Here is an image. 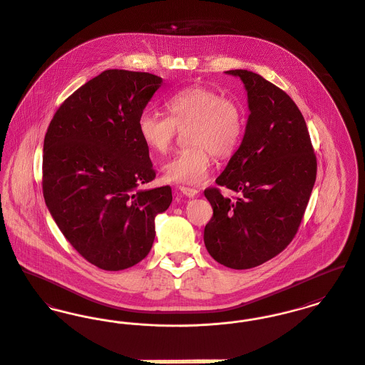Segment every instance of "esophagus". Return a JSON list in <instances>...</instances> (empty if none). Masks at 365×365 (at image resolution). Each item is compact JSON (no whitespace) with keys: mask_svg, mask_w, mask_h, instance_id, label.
<instances>
[{"mask_svg":"<svg viewBox=\"0 0 365 365\" xmlns=\"http://www.w3.org/2000/svg\"><path fill=\"white\" fill-rule=\"evenodd\" d=\"M178 190H180V192L182 195H185V196H188V197H195L196 195L199 194V191L197 190H195V188H191V187H178Z\"/></svg>","mask_w":365,"mask_h":365,"instance_id":"obj_1","label":"esophagus"}]
</instances>
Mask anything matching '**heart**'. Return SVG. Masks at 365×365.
<instances>
[{
	"label": "heart",
	"instance_id": "1",
	"mask_svg": "<svg viewBox=\"0 0 365 365\" xmlns=\"http://www.w3.org/2000/svg\"><path fill=\"white\" fill-rule=\"evenodd\" d=\"M169 118L144 110L137 122L138 134L149 149L166 153L177 135L187 130L191 146L174 153L163 165L165 178L175 184H200L212 168V153L217 158L234 155L242 140L245 116L241 105L222 97L216 90L191 86L166 99Z\"/></svg>",
	"mask_w": 365,
	"mask_h": 365
}]
</instances>
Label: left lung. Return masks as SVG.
Segmentation results:
<instances>
[{
	"instance_id": "obj_1",
	"label": "left lung",
	"mask_w": 365,
	"mask_h": 365,
	"mask_svg": "<svg viewBox=\"0 0 365 365\" xmlns=\"http://www.w3.org/2000/svg\"><path fill=\"white\" fill-rule=\"evenodd\" d=\"M247 93L245 135L216 184L237 192L205 190L213 207L203 241L225 267L246 269L281 253L296 235L317 175V159L304 118L292 98L250 71H227Z\"/></svg>"
}]
</instances>
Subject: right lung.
Here are the masks:
<instances>
[{
    "mask_svg": "<svg viewBox=\"0 0 365 365\" xmlns=\"http://www.w3.org/2000/svg\"><path fill=\"white\" fill-rule=\"evenodd\" d=\"M159 76L120 69L87 81L59 106L44 138L43 194L74 249L106 271L133 267L169 209V185L141 190L156 173L137 122Z\"/></svg>",
    "mask_w": 365,
    "mask_h": 365,
    "instance_id": "1",
    "label": "right lung"
}]
</instances>
